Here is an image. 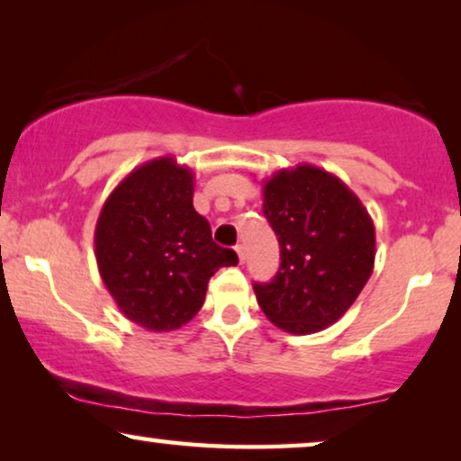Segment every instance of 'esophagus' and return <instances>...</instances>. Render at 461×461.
<instances>
[{
    "instance_id": "1",
    "label": "esophagus",
    "mask_w": 461,
    "mask_h": 461,
    "mask_svg": "<svg viewBox=\"0 0 461 461\" xmlns=\"http://www.w3.org/2000/svg\"><path fill=\"white\" fill-rule=\"evenodd\" d=\"M237 256H239V262H245V258H248V254H245V245H237Z\"/></svg>"
}]
</instances>
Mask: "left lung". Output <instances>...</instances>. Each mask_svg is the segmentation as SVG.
<instances>
[{
    "instance_id": "left-lung-1",
    "label": "left lung",
    "mask_w": 461,
    "mask_h": 461,
    "mask_svg": "<svg viewBox=\"0 0 461 461\" xmlns=\"http://www.w3.org/2000/svg\"><path fill=\"white\" fill-rule=\"evenodd\" d=\"M262 197L281 268L254 285L258 304L283 331L317 333L344 317L374 273V220L338 176L311 163L275 172Z\"/></svg>"
}]
</instances>
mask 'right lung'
Listing matches in <instances>:
<instances>
[{
	"mask_svg": "<svg viewBox=\"0 0 461 461\" xmlns=\"http://www.w3.org/2000/svg\"><path fill=\"white\" fill-rule=\"evenodd\" d=\"M193 193V169L166 155L131 169L100 210L98 273L125 319L149 331L186 325L203 306L212 275L239 262L212 241Z\"/></svg>",
	"mask_w": 461,
	"mask_h": 461,
	"instance_id": "1",
	"label": "right lung"
}]
</instances>
